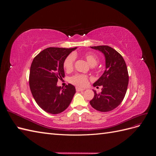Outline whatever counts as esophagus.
Instances as JSON below:
<instances>
[{
  "label": "esophagus",
  "instance_id": "obj_1",
  "mask_svg": "<svg viewBox=\"0 0 156 156\" xmlns=\"http://www.w3.org/2000/svg\"><path fill=\"white\" fill-rule=\"evenodd\" d=\"M83 90H84V89L81 88L79 87H76V91L77 92H81V91H83Z\"/></svg>",
  "mask_w": 156,
  "mask_h": 156
}]
</instances>
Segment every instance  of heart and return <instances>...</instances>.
Instances as JSON below:
<instances>
[{"label":"heart","mask_w":156,"mask_h":156,"mask_svg":"<svg viewBox=\"0 0 156 156\" xmlns=\"http://www.w3.org/2000/svg\"><path fill=\"white\" fill-rule=\"evenodd\" d=\"M84 56L89 64L92 66H96L99 61L98 56L92 53H87L84 55ZM75 59V57L73 54H69L64 59L63 62V67L67 72H69L73 69ZM70 82L78 87H84L88 84V77L86 75L76 74L72 77H71Z\"/></svg>","instance_id":"heart-1"}]
</instances>
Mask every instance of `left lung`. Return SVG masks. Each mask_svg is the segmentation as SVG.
I'll list each match as a JSON object with an SVG mask.
<instances>
[{
    "instance_id": "obj_1",
    "label": "left lung",
    "mask_w": 156,
    "mask_h": 156,
    "mask_svg": "<svg viewBox=\"0 0 156 156\" xmlns=\"http://www.w3.org/2000/svg\"><path fill=\"white\" fill-rule=\"evenodd\" d=\"M99 50L105 57V70L94 87L102 86L101 92L97 94L90 101L91 106L101 112L115 109L123 101L127 91L129 75L125 60L115 49L108 45L90 47Z\"/></svg>"
}]
</instances>
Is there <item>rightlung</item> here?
I'll return each instance as SVG.
<instances>
[{
  "label": "right lung",
  "mask_w": 156,
  "mask_h": 156,
  "mask_svg": "<svg viewBox=\"0 0 156 156\" xmlns=\"http://www.w3.org/2000/svg\"><path fill=\"white\" fill-rule=\"evenodd\" d=\"M74 48H49L37 55L30 66L29 86L37 104L50 114L66 109L75 93L73 85L57 86L58 79L64 77V60Z\"/></svg>",
  "instance_id": "obj_1"
}]
</instances>
